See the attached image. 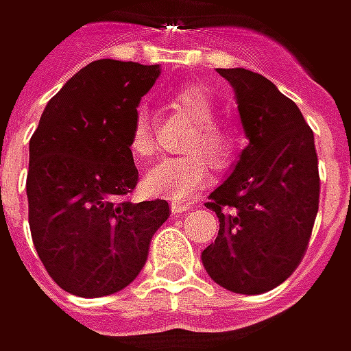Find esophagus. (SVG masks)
Segmentation results:
<instances>
[{
  "label": "esophagus",
  "instance_id": "esophagus-1",
  "mask_svg": "<svg viewBox=\"0 0 351 351\" xmlns=\"http://www.w3.org/2000/svg\"><path fill=\"white\" fill-rule=\"evenodd\" d=\"M189 209H193L191 203H171V213L173 215H182V213L189 211Z\"/></svg>",
  "mask_w": 351,
  "mask_h": 351
}]
</instances>
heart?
Listing matches in <instances>:
<instances>
[{
    "label": "heart",
    "mask_w": 351,
    "mask_h": 351,
    "mask_svg": "<svg viewBox=\"0 0 351 351\" xmlns=\"http://www.w3.org/2000/svg\"><path fill=\"white\" fill-rule=\"evenodd\" d=\"M169 106L193 122L184 158H167L149 167L144 176V189L154 197L169 202H187L205 187L211 166L227 167L235 156V136L215 122V102L203 84H185L167 98ZM128 149L136 160H148L154 154V136L144 110L134 116Z\"/></svg>",
    "instance_id": "heart-1"
}]
</instances>
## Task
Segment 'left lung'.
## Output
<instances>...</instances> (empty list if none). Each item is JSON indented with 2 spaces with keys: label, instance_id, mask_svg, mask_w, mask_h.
Returning a JSON list of instances; mask_svg holds the SVG:
<instances>
[{
  "label": "left lung",
  "instance_id": "left-lung-1",
  "mask_svg": "<svg viewBox=\"0 0 351 351\" xmlns=\"http://www.w3.org/2000/svg\"><path fill=\"white\" fill-rule=\"evenodd\" d=\"M217 73L235 90L249 144L205 203L219 217V233L202 261L223 289L263 294L285 282L308 249L320 199L314 134L298 106L263 75Z\"/></svg>",
  "mask_w": 351,
  "mask_h": 351
}]
</instances>
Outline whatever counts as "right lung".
Wrapping results in <instances>:
<instances>
[{
  "label": "right lung",
  "mask_w": 351,
  "mask_h": 351,
  "mask_svg": "<svg viewBox=\"0 0 351 351\" xmlns=\"http://www.w3.org/2000/svg\"><path fill=\"white\" fill-rule=\"evenodd\" d=\"M160 64L100 59L64 82L29 142V227L62 290L98 298L126 289L169 217L166 199L132 203L128 136Z\"/></svg>",
  "instance_id": "add662e5"
}]
</instances>
